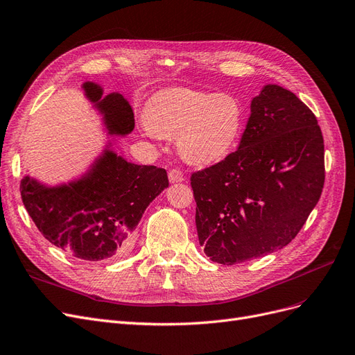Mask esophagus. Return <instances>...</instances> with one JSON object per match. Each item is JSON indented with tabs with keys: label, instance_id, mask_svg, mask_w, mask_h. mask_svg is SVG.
<instances>
[{
	"label": "esophagus",
	"instance_id": "1",
	"mask_svg": "<svg viewBox=\"0 0 355 355\" xmlns=\"http://www.w3.org/2000/svg\"><path fill=\"white\" fill-rule=\"evenodd\" d=\"M168 178H169L171 182H181V181H184V175H182V173H181L180 169H169Z\"/></svg>",
	"mask_w": 355,
	"mask_h": 355
}]
</instances>
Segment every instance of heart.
I'll return each instance as SVG.
<instances>
[{"label":"heart","instance_id":"heart-1","mask_svg":"<svg viewBox=\"0 0 355 355\" xmlns=\"http://www.w3.org/2000/svg\"><path fill=\"white\" fill-rule=\"evenodd\" d=\"M149 137H175L180 155L193 165L227 157L241 139L245 108L231 94L174 87L155 94L144 110Z\"/></svg>","mask_w":355,"mask_h":355}]
</instances>
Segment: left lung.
Segmentation results:
<instances>
[{"instance_id":"1","label":"left lung","mask_w":355,"mask_h":355,"mask_svg":"<svg viewBox=\"0 0 355 355\" xmlns=\"http://www.w3.org/2000/svg\"><path fill=\"white\" fill-rule=\"evenodd\" d=\"M250 111L239 149L190 180L199 243L220 265L243 263L290 244L324 182L322 130L304 102L266 85Z\"/></svg>"}]
</instances>
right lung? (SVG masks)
Masks as SVG:
<instances>
[{
    "label": "right lung",
    "instance_id": "add662e5",
    "mask_svg": "<svg viewBox=\"0 0 355 355\" xmlns=\"http://www.w3.org/2000/svg\"><path fill=\"white\" fill-rule=\"evenodd\" d=\"M82 87L110 136L133 131L135 114L121 94L102 96L94 82ZM111 146L108 141L86 173L67 184L45 186L29 175L20 181L23 205L44 237L86 261L123 256L146 207L168 187L164 168L127 162Z\"/></svg>",
    "mask_w": 355,
    "mask_h": 355
}]
</instances>
